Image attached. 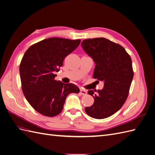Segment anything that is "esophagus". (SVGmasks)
Returning a JSON list of instances; mask_svg holds the SVG:
<instances>
[{
	"mask_svg": "<svg viewBox=\"0 0 155 155\" xmlns=\"http://www.w3.org/2000/svg\"><path fill=\"white\" fill-rule=\"evenodd\" d=\"M80 94H81V95H83V96H85V95H86L87 94V92L86 91H85V90H83V89H81V90H80Z\"/></svg>",
	"mask_w": 155,
	"mask_h": 155,
	"instance_id": "34e87169",
	"label": "esophagus"
}]
</instances>
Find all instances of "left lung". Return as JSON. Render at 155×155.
<instances>
[{
	"label": "left lung",
	"instance_id": "8db88e82",
	"mask_svg": "<svg viewBox=\"0 0 155 155\" xmlns=\"http://www.w3.org/2000/svg\"><path fill=\"white\" fill-rule=\"evenodd\" d=\"M81 45L96 64L94 78L104 82L101 90L88 91L94 102L85 111L93 118H108L127 98L134 76L132 60L124 47L104 37L85 39Z\"/></svg>",
	"mask_w": 155,
	"mask_h": 155
}]
</instances>
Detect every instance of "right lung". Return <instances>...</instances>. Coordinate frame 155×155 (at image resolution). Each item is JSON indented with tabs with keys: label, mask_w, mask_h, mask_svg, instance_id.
Instances as JSON below:
<instances>
[{
	"label": "right lung",
	"mask_w": 155,
	"mask_h": 155,
	"mask_svg": "<svg viewBox=\"0 0 155 155\" xmlns=\"http://www.w3.org/2000/svg\"><path fill=\"white\" fill-rule=\"evenodd\" d=\"M81 40L51 37L31 45L23 55L19 67L22 90L27 101L39 113L58 115L70 93H79L72 83L55 80L64 59L79 45Z\"/></svg>",
	"instance_id": "1"
}]
</instances>
